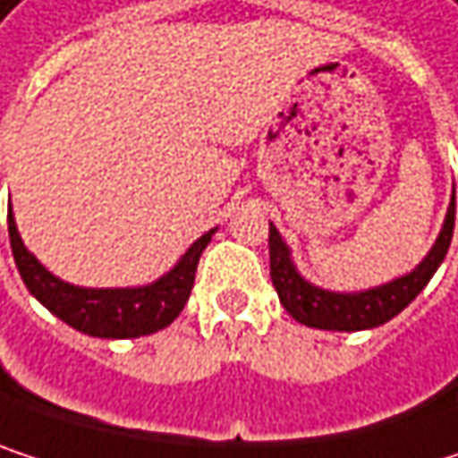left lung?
<instances>
[{"label":"left lung","mask_w":458,"mask_h":458,"mask_svg":"<svg viewBox=\"0 0 458 458\" xmlns=\"http://www.w3.org/2000/svg\"><path fill=\"white\" fill-rule=\"evenodd\" d=\"M454 220H456V201L448 207L445 225L440 230L435 246L424 257V262L398 281H390L385 286H377L371 292L360 294H334L323 292L318 286H310L292 265L289 249L281 241L278 230L270 225V278L281 297V305L289 310V316L313 328H328V331H360L382 326L395 318L406 305H411L416 294L429 284L437 265L448 254L451 235H454Z\"/></svg>","instance_id":"1"}]
</instances>
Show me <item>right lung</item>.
<instances>
[{"label": "right lung", "mask_w": 458, "mask_h": 458, "mask_svg": "<svg viewBox=\"0 0 458 458\" xmlns=\"http://www.w3.org/2000/svg\"><path fill=\"white\" fill-rule=\"evenodd\" d=\"M7 230H10V246L15 265L21 270L23 284L29 292L45 305L49 313H55L68 326L103 339H130V336H145L153 334L180 316L185 308L196 267L201 259V251L212 241V233H204L177 262L174 270H169L164 278H158L150 286L142 289H81L71 286L37 262L34 254L26 251L13 212L7 215Z\"/></svg>", "instance_id": "right-lung-1"}]
</instances>
